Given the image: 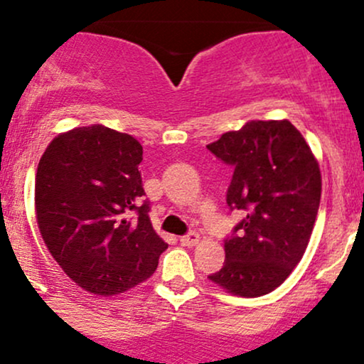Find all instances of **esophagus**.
Segmentation results:
<instances>
[{"instance_id": "obj_1", "label": "esophagus", "mask_w": 364, "mask_h": 364, "mask_svg": "<svg viewBox=\"0 0 364 364\" xmlns=\"http://www.w3.org/2000/svg\"><path fill=\"white\" fill-rule=\"evenodd\" d=\"M198 241H200V236H198V232H195V231H190L188 235L179 237V243H181L183 246H195Z\"/></svg>"}]
</instances>
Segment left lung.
Returning <instances> with one entry per match:
<instances>
[{
    "label": "left lung",
    "mask_w": 364,
    "mask_h": 364,
    "mask_svg": "<svg viewBox=\"0 0 364 364\" xmlns=\"http://www.w3.org/2000/svg\"><path fill=\"white\" fill-rule=\"evenodd\" d=\"M207 149L232 166L225 202L245 217L224 240L225 262L208 279L228 292H272L303 258L320 207L321 176L289 121H250Z\"/></svg>",
    "instance_id": "1"
}]
</instances>
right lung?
<instances>
[{"label":"right lung","mask_w":364,"mask_h":364,"mask_svg":"<svg viewBox=\"0 0 364 364\" xmlns=\"http://www.w3.org/2000/svg\"><path fill=\"white\" fill-rule=\"evenodd\" d=\"M141 156L132 135L90 124L58 135L37 166L44 243L65 274L94 294H119L147 281L168 248L149 219Z\"/></svg>","instance_id":"1"}]
</instances>
